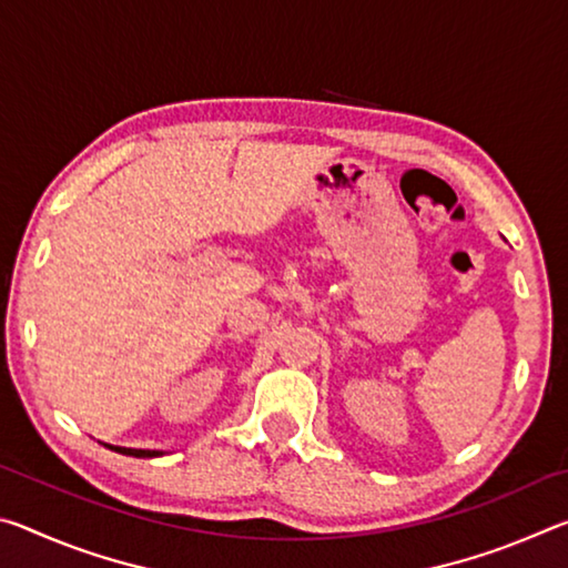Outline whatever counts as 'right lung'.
<instances>
[{"instance_id": "add662e5", "label": "right lung", "mask_w": 568, "mask_h": 568, "mask_svg": "<svg viewBox=\"0 0 568 568\" xmlns=\"http://www.w3.org/2000/svg\"><path fill=\"white\" fill-rule=\"evenodd\" d=\"M110 450H118L122 456H134V458H158V456H165V450H150V448H124V446H110L104 444Z\"/></svg>"}]
</instances>
